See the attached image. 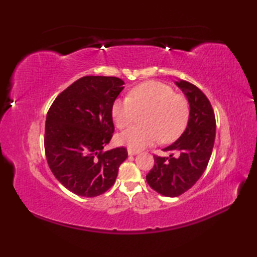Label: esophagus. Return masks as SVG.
<instances>
[{
    "label": "esophagus",
    "instance_id": "obj_1",
    "mask_svg": "<svg viewBox=\"0 0 257 257\" xmlns=\"http://www.w3.org/2000/svg\"><path fill=\"white\" fill-rule=\"evenodd\" d=\"M137 154H139V151L133 150V149H128V155L129 156H134V155H137Z\"/></svg>",
    "mask_w": 257,
    "mask_h": 257
}]
</instances>
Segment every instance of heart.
Listing matches in <instances>:
<instances>
[{"mask_svg": "<svg viewBox=\"0 0 257 257\" xmlns=\"http://www.w3.org/2000/svg\"><path fill=\"white\" fill-rule=\"evenodd\" d=\"M145 125L124 130L118 136V143L128 149L140 150L161 139L169 143L183 132L188 123L190 106L184 96L176 94L171 86L149 80L133 87L128 97L112 103L111 116L114 124L123 129L132 124L138 113H144Z\"/></svg>", "mask_w": 257, "mask_h": 257, "instance_id": "b5f03b06", "label": "heart"}]
</instances>
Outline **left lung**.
I'll return each instance as SVG.
<instances>
[{
    "instance_id": "1",
    "label": "left lung",
    "mask_w": 257,
    "mask_h": 257,
    "mask_svg": "<svg viewBox=\"0 0 257 257\" xmlns=\"http://www.w3.org/2000/svg\"><path fill=\"white\" fill-rule=\"evenodd\" d=\"M190 103L187 129L176 143L162 149L169 157L155 155V166L147 174L150 187L165 196H179L201 178L207 167L215 139V116L210 100L198 87L176 81Z\"/></svg>"
}]
</instances>
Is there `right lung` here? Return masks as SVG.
<instances>
[{
	"instance_id": "add662e5",
	"label": "right lung",
	"mask_w": 257,
	"mask_h": 257,
	"mask_svg": "<svg viewBox=\"0 0 257 257\" xmlns=\"http://www.w3.org/2000/svg\"><path fill=\"white\" fill-rule=\"evenodd\" d=\"M123 84L112 76H84L63 90L47 111L48 167L65 188L79 196L105 193L128 157L124 147L102 150L112 138L111 107Z\"/></svg>"
}]
</instances>
